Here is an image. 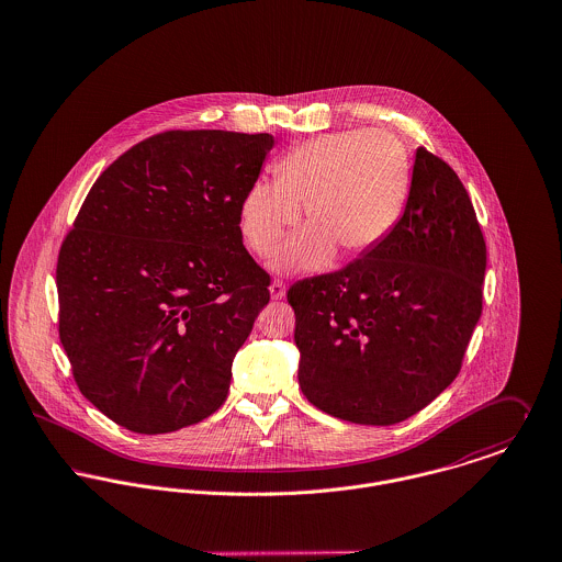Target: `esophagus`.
Segmentation results:
<instances>
[{"instance_id": "34e87169", "label": "esophagus", "mask_w": 562, "mask_h": 562, "mask_svg": "<svg viewBox=\"0 0 562 562\" xmlns=\"http://www.w3.org/2000/svg\"><path fill=\"white\" fill-rule=\"evenodd\" d=\"M269 293H271V300H282L284 293H286V286L282 280H273L271 286H269Z\"/></svg>"}]
</instances>
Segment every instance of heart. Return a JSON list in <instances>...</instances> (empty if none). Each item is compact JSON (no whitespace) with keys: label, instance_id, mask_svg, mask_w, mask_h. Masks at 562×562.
I'll use <instances>...</instances> for the list:
<instances>
[{"label":"heart","instance_id":"1","mask_svg":"<svg viewBox=\"0 0 562 562\" xmlns=\"http://www.w3.org/2000/svg\"><path fill=\"white\" fill-rule=\"evenodd\" d=\"M276 183L258 181L241 198L239 231L246 246L271 258L300 220L273 267L312 271L360 258L396 228L409 195V159L387 131L356 128L318 135L276 164Z\"/></svg>","mask_w":562,"mask_h":562}]
</instances>
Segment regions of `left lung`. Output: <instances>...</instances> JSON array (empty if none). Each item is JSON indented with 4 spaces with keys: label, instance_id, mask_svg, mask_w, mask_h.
I'll return each mask as SVG.
<instances>
[{
    "label": "left lung",
    "instance_id": "left-lung-1",
    "mask_svg": "<svg viewBox=\"0 0 562 562\" xmlns=\"http://www.w3.org/2000/svg\"><path fill=\"white\" fill-rule=\"evenodd\" d=\"M487 246L454 170L416 150L396 228L347 267L295 282L300 387L321 412L394 425L461 371L483 312Z\"/></svg>",
    "mask_w": 562,
    "mask_h": 562
}]
</instances>
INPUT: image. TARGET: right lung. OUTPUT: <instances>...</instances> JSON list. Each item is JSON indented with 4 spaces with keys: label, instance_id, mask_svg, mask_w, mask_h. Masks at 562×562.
<instances>
[{
    "label": "right lung",
    "instance_id": "obj_1",
    "mask_svg": "<svg viewBox=\"0 0 562 562\" xmlns=\"http://www.w3.org/2000/svg\"><path fill=\"white\" fill-rule=\"evenodd\" d=\"M269 133L175 128L123 153L88 191L58 267V331L79 392L135 434H170L226 401L269 304L239 206Z\"/></svg>",
    "mask_w": 562,
    "mask_h": 562
}]
</instances>
